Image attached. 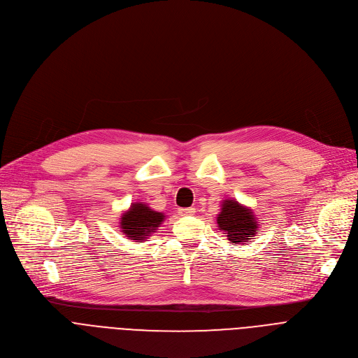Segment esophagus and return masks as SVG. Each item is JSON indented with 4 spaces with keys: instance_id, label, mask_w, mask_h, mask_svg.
<instances>
[{
    "instance_id": "obj_1",
    "label": "esophagus",
    "mask_w": 358,
    "mask_h": 358,
    "mask_svg": "<svg viewBox=\"0 0 358 358\" xmlns=\"http://www.w3.org/2000/svg\"><path fill=\"white\" fill-rule=\"evenodd\" d=\"M178 211L181 215H192L195 213V208H180Z\"/></svg>"
}]
</instances>
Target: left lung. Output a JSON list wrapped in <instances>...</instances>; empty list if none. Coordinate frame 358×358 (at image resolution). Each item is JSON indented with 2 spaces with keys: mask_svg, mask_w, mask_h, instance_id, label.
<instances>
[{
  "mask_svg": "<svg viewBox=\"0 0 358 358\" xmlns=\"http://www.w3.org/2000/svg\"><path fill=\"white\" fill-rule=\"evenodd\" d=\"M217 224L218 228L227 234V238L232 245H242L243 242H248V239H252L259 228L252 210L229 198L224 199L221 213L217 217Z\"/></svg>",
  "mask_w": 358,
  "mask_h": 358,
  "instance_id": "left-lung-1",
  "label": "left lung"
}]
</instances>
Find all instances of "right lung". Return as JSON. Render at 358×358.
<instances>
[{
	"mask_svg": "<svg viewBox=\"0 0 358 358\" xmlns=\"http://www.w3.org/2000/svg\"><path fill=\"white\" fill-rule=\"evenodd\" d=\"M166 220L163 213L150 208L147 203L133 202L130 208L120 218L122 232L133 241H144L150 234L156 232L160 224Z\"/></svg>",
	"mask_w": 358,
	"mask_h": 358,
	"instance_id": "obj_1",
	"label": "right lung"
}]
</instances>
